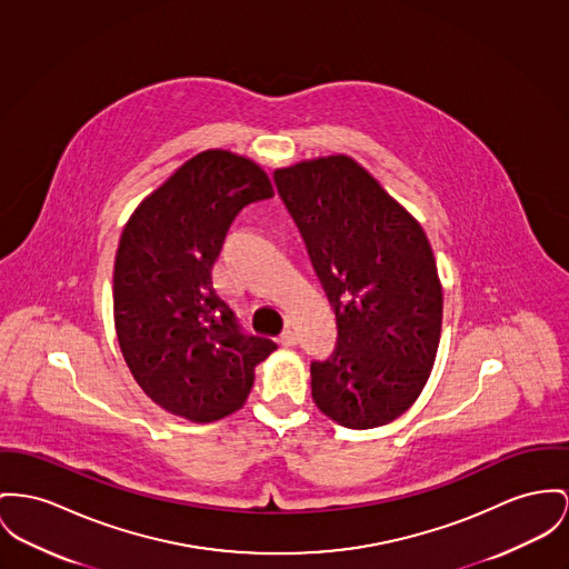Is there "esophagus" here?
<instances>
[{
  "label": "esophagus",
  "instance_id": "34e87169",
  "mask_svg": "<svg viewBox=\"0 0 569 569\" xmlns=\"http://www.w3.org/2000/svg\"><path fill=\"white\" fill-rule=\"evenodd\" d=\"M278 342L282 345V347H296L298 345V335L293 332V330H284L280 337H278Z\"/></svg>",
  "mask_w": 569,
  "mask_h": 569
}]
</instances>
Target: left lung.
I'll return each instance as SVG.
<instances>
[{
  "mask_svg": "<svg viewBox=\"0 0 569 569\" xmlns=\"http://www.w3.org/2000/svg\"><path fill=\"white\" fill-rule=\"evenodd\" d=\"M273 181L335 306L339 341L310 365L317 408L342 427L401 417L431 376L442 332V282L417 218L353 157L276 168Z\"/></svg>",
  "mask_w": 569,
  "mask_h": 569,
  "instance_id": "obj_1",
  "label": "left lung"
}]
</instances>
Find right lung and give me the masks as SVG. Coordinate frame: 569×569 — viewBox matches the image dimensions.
I'll return each instance as SVG.
<instances>
[{
	"mask_svg": "<svg viewBox=\"0 0 569 569\" xmlns=\"http://www.w3.org/2000/svg\"><path fill=\"white\" fill-rule=\"evenodd\" d=\"M271 196L254 159L207 149L152 190L122 228L116 339L136 383L174 417L213 422L243 408L257 365L276 349L239 330L211 278L234 216Z\"/></svg>",
	"mask_w": 569,
	"mask_h": 569,
	"instance_id": "1",
	"label": "right lung"
}]
</instances>
